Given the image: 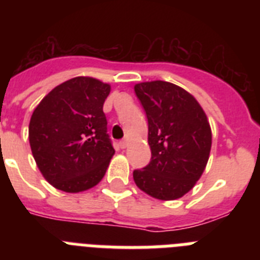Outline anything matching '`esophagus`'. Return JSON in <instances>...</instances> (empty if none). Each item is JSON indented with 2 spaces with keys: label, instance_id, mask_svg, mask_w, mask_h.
I'll list each match as a JSON object with an SVG mask.
<instances>
[{
  "label": "esophagus",
  "instance_id": "esophagus-1",
  "mask_svg": "<svg viewBox=\"0 0 260 260\" xmlns=\"http://www.w3.org/2000/svg\"><path fill=\"white\" fill-rule=\"evenodd\" d=\"M119 147H121V148H126V147H127V141L119 142Z\"/></svg>",
  "mask_w": 260,
  "mask_h": 260
}]
</instances>
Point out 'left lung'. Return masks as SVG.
I'll use <instances>...</instances> for the list:
<instances>
[{
  "instance_id": "1",
  "label": "left lung",
  "mask_w": 260,
  "mask_h": 260,
  "mask_svg": "<svg viewBox=\"0 0 260 260\" xmlns=\"http://www.w3.org/2000/svg\"><path fill=\"white\" fill-rule=\"evenodd\" d=\"M148 121L151 161L133 177L144 192L173 201L190 191L207 165L210 123L199 103L181 87L155 80L135 84Z\"/></svg>"
}]
</instances>
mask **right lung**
<instances>
[{
    "label": "right lung",
    "instance_id": "1",
    "mask_svg": "<svg viewBox=\"0 0 260 260\" xmlns=\"http://www.w3.org/2000/svg\"><path fill=\"white\" fill-rule=\"evenodd\" d=\"M110 86L77 77L53 88L32 113L29 146L56 189L79 192L98 185L114 153L103 112Z\"/></svg>",
    "mask_w": 260,
    "mask_h": 260
}]
</instances>
